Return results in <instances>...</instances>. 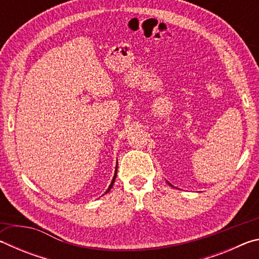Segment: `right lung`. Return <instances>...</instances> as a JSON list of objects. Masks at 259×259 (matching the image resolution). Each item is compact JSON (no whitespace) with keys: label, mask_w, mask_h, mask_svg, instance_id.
Here are the masks:
<instances>
[{"label":"right lung","mask_w":259,"mask_h":259,"mask_svg":"<svg viewBox=\"0 0 259 259\" xmlns=\"http://www.w3.org/2000/svg\"><path fill=\"white\" fill-rule=\"evenodd\" d=\"M116 174H117V171H115V174H114V177H113V179H112V183H111V185L108 186V188H107V191L105 192V193H108L109 191H111V188L113 187V184H114V182H115V178H116Z\"/></svg>","instance_id":"add662e5"}]
</instances>
